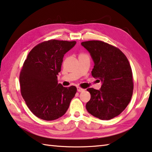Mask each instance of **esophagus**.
Listing matches in <instances>:
<instances>
[{"label":"esophagus","mask_w":152,"mask_h":152,"mask_svg":"<svg viewBox=\"0 0 152 152\" xmlns=\"http://www.w3.org/2000/svg\"><path fill=\"white\" fill-rule=\"evenodd\" d=\"M77 91L79 92H81V91H85V89H83V88H81V87H77Z\"/></svg>","instance_id":"obj_1"}]
</instances>
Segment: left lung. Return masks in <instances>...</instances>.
I'll list each match as a JSON object with an SVG mask.
<instances>
[{"mask_svg":"<svg viewBox=\"0 0 152 152\" xmlns=\"http://www.w3.org/2000/svg\"><path fill=\"white\" fill-rule=\"evenodd\" d=\"M81 45L94 61L91 75L103 83L100 90L87 89L91 94L87 110L103 120L113 119L126 108L132 97L134 81L129 61L120 49L107 42L89 41Z\"/></svg>","mask_w":152,"mask_h":152,"instance_id":"8db88e82","label":"left lung"}]
</instances>
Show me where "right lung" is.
<instances>
[{"label": "right lung", "instance_id": "add662e5", "mask_svg": "<svg viewBox=\"0 0 152 152\" xmlns=\"http://www.w3.org/2000/svg\"><path fill=\"white\" fill-rule=\"evenodd\" d=\"M76 41L51 39L37 45L21 69V95L29 110L41 119L51 121L63 116L77 92L75 86L58 83L64 55Z\"/></svg>", "mask_w": 152, "mask_h": 152}]
</instances>
